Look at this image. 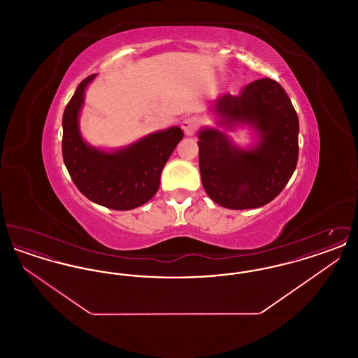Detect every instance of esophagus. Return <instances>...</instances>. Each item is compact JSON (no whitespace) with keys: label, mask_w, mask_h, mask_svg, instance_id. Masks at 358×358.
<instances>
[{"label":"esophagus","mask_w":358,"mask_h":358,"mask_svg":"<svg viewBox=\"0 0 358 358\" xmlns=\"http://www.w3.org/2000/svg\"><path fill=\"white\" fill-rule=\"evenodd\" d=\"M201 124V120L197 117H187L181 122V127L187 136H193Z\"/></svg>","instance_id":"1"}]
</instances>
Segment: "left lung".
Here are the masks:
<instances>
[{"label": "left lung", "mask_w": 358, "mask_h": 358, "mask_svg": "<svg viewBox=\"0 0 358 358\" xmlns=\"http://www.w3.org/2000/svg\"><path fill=\"white\" fill-rule=\"evenodd\" d=\"M222 123H248L259 131L255 148L241 150L215 129L199 133V164L206 194L228 209L268 204L296 168L299 122L283 87L270 78L244 87L238 96L222 95L215 104Z\"/></svg>", "instance_id": "left-lung-1"}]
</instances>
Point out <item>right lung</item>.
<instances>
[{
    "label": "right lung",
    "mask_w": 358,
    "mask_h": 358,
    "mask_svg": "<svg viewBox=\"0 0 358 358\" xmlns=\"http://www.w3.org/2000/svg\"><path fill=\"white\" fill-rule=\"evenodd\" d=\"M95 76L80 82L64 110L63 159L73 184L88 200L115 210L134 209L157 193L162 169L184 133L180 127H171L114 153L88 146L80 136L78 118L85 87Z\"/></svg>",
    "instance_id": "add662e5"
}]
</instances>
